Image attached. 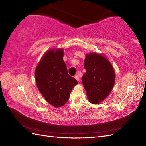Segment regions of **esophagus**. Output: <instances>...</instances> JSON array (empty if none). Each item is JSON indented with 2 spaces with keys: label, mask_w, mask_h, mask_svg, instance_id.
<instances>
[{
  "label": "esophagus",
  "mask_w": 146,
  "mask_h": 146,
  "mask_svg": "<svg viewBox=\"0 0 146 146\" xmlns=\"http://www.w3.org/2000/svg\"><path fill=\"white\" fill-rule=\"evenodd\" d=\"M75 78L77 80V81H79V80H80V78H79V77H78V75H75Z\"/></svg>",
  "instance_id": "esophagus-1"
}]
</instances>
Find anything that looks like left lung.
<instances>
[{"mask_svg": "<svg viewBox=\"0 0 146 146\" xmlns=\"http://www.w3.org/2000/svg\"><path fill=\"white\" fill-rule=\"evenodd\" d=\"M86 72L82 80L89 102L97 104L106 98L113 87L115 73L107 58L101 54L91 52L84 60Z\"/></svg>", "mask_w": 146, "mask_h": 146, "instance_id": "obj_1", "label": "left lung"}]
</instances>
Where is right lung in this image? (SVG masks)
<instances>
[{"mask_svg":"<svg viewBox=\"0 0 146 146\" xmlns=\"http://www.w3.org/2000/svg\"><path fill=\"white\" fill-rule=\"evenodd\" d=\"M63 49L46 51L35 70L36 85L49 104L60 107L66 103L71 90L78 84L68 73Z\"/></svg>","mask_w":146,"mask_h":146,"instance_id":"right-lung-1","label":"right lung"}]
</instances>
